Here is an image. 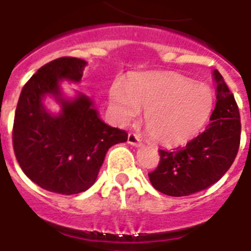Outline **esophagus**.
<instances>
[{"instance_id":"esophagus-1","label":"esophagus","mask_w":251,"mask_h":251,"mask_svg":"<svg viewBox=\"0 0 251 251\" xmlns=\"http://www.w3.org/2000/svg\"><path fill=\"white\" fill-rule=\"evenodd\" d=\"M128 143H129L130 145H133V147H142V140L139 139V137H138L137 134H134V133H129L128 134Z\"/></svg>"}]
</instances>
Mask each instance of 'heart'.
Instances as JSON below:
<instances>
[{
	"label": "heart",
	"mask_w": 251,
	"mask_h": 251,
	"mask_svg": "<svg viewBox=\"0 0 251 251\" xmlns=\"http://www.w3.org/2000/svg\"><path fill=\"white\" fill-rule=\"evenodd\" d=\"M114 119L127 124L145 109L151 137L161 144L178 145L199 133L211 114L213 95L203 83L175 74H142L116 82L109 94Z\"/></svg>",
	"instance_id": "1"
}]
</instances>
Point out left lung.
I'll return each mask as SVG.
<instances>
[{"mask_svg": "<svg viewBox=\"0 0 251 251\" xmlns=\"http://www.w3.org/2000/svg\"><path fill=\"white\" fill-rule=\"evenodd\" d=\"M213 76L217 102L206 130L182 148L159 149V165L149 178L164 195L181 197L206 190L229 170L237 156L242 130L239 108L219 71L214 70Z\"/></svg>", "mask_w": 251, "mask_h": 251, "instance_id": "1", "label": "left lung"}]
</instances>
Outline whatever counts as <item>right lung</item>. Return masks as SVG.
Listing matches in <instances>:
<instances>
[{"mask_svg":"<svg viewBox=\"0 0 251 251\" xmlns=\"http://www.w3.org/2000/svg\"><path fill=\"white\" fill-rule=\"evenodd\" d=\"M85 66V60L71 56L45 64L23 86L17 103L14 155L23 173L50 192L74 195L91 187L109 148L128 139L126 130L100 119L88 97L68 100L61 94L60 81L78 82ZM47 94L61 103L59 115L45 109Z\"/></svg>","mask_w":251,"mask_h":251,"instance_id":"1","label":"right lung"}]
</instances>
